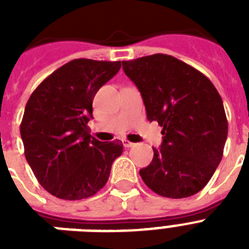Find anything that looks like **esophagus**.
Returning <instances> with one entry per match:
<instances>
[{
	"label": "esophagus",
	"instance_id": "esophagus-1",
	"mask_svg": "<svg viewBox=\"0 0 249 249\" xmlns=\"http://www.w3.org/2000/svg\"><path fill=\"white\" fill-rule=\"evenodd\" d=\"M123 144H124V147H133L134 146V143L133 142H130V141L128 140H123Z\"/></svg>",
	"mask_w": 249,
	"mask_h": 249
}]
</instances>
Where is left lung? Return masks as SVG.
I'll return each instance as SVG.
<instances>
[{"label": "left lung", "mask_w": 249, "mask_h": 249, "mask_svg": "<svg viewBox=\"0 0 249 249\" xmlns=\"http://www.w3.org/2000/svg\"><path fill=\"white\" fill-rule=\"evenodd\" d=\"M123 68L141 91L148 120L163 126V143L141 177L161 196L195 195L224 155L228 119L220 94L207 76L166 54L124 60Z\"/></svg>", "instance_id": "8db88e82"}]
</instances>
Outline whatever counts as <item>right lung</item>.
Wrapping results in <instances>:
<instances>
[{
	"label": "right lung",
	"instance_id": "add662e5",
	"mask_svg": "<svg viewBox=\"0 0 249 249\" xmlns=\"http://www.w3.org/2000/svg\"><path fill=\"white\" fill-rule=\"evenodd\" d=\"M121 62L73 59L37 86L20 124L24 155L37 181L64 200L93 196L107 183L123 142L90 136L93 99Z\"/></svg>",
	"mask_w": 249,
	"mask_h": 249
}]
</instances>
